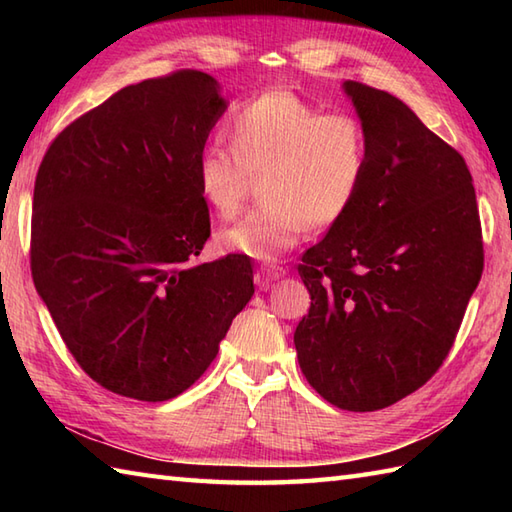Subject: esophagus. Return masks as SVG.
Masks as SVG:
<instances>
[{
  "label": "esophagus",
  "instance_id": "1",
  "mask_svg": "<svg viewBox=\"0 0 512 512\" xmlns=\"http://www.w3.org/2000/svg\"><path fill=\"white\" fill-rule=\"evenodd\" d=\"M259 273H262V277L266 281H277L286 275V268L275 264V262H266V264H262V268H259Z\"/></svg>",
  "mask_w": 512,
  "mask_h": 512
}]
</instances>
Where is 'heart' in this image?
I'll list each match as a JSON object with an SVG mask.
<instances>
[{
    "instance_id": "heart-1",
    "label": "heart",
    "mask_w": 512,
    "mask_h": 512,
    "mask_svg": "<svg viewBox=\"0 0 512 512\" xmlns=\"http://www.w3.org/2000/svg\"><path fill=\"white\" fill-rule=\"evenodd\" d=\"M228 145H206L195 160L204 204L220 217L239 211L250 176L262 202L217 233V248L273 262L306 235L352 209L367 171V134L350 114H323L297 94L275 90L237 105L224 125Z\"/></svg>"
}]
</instances>
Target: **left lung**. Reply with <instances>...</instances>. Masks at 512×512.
I'll return each mask as SVG.
<instances>
[{"mask_svg": "<svg viewBox=\"0 0 512 512\" xmlns=\"http://www.w3.org/2000/svg\"><path fill=\"white\" fill-rule=\"evenodd\" d=\"M367 134L352 209L301 257L310 312L303 376L334 407L376 411L413 394L447 358L484 253L471 171L396 96L345 81Z\"/></svg>", "mask_w": 512, "mask_h": 512, "instance_id": "8db88e82", "label": "left lung"}]
</instances>
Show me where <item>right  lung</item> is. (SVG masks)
<instances>
[{
  "label": "right lung",
  "instance_id": "1",
  "mask_svg": "<svg viewBox=\"0 0 512 512\" xmlns=\"http://www.w3.org/2000/svg\"><path fill=\"white\" fill-rule=\"evenodd\" d=\"M228 101L180 70L118 90L41 160L30 268L83 372L162 402L198 380L255 292L244 255L198 264L211 235L195 160Z\"/></svg>",
  "mask_w": 512,
  "mask_h": 512
}]
</instances>
